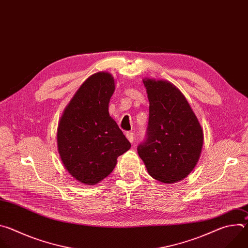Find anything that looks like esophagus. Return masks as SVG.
Returning <instances> with one entry per match:
<instances>
[{
	"mask_svg": "<svg viewBox=\"0 0 248 248\" xmlns=\"http://www.w3.org/2000/svg\"><path fill=\"white\" fill-rule=\"evenodd\" d=\"M125 136L128 139V141L130 143H133V140H134V134L132 131H126L125 132Z\"/></svg>",
	"mask_w": 248,
	"mask_h": 248,
	"instance_id": "esophagus-1",
	"label": "esophagus"
}]
</instances>
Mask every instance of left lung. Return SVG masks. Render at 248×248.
<instances>
[{"label":"left lung","mask_w":248,"mask_h":248,"mask_svg":"<svg viewBox=\"0 0 248 248\" xmlns=\"http://www.w3.org/2000/svg\"><path fill=\"white\" fill-rule=\"evenodd\" d=\"M149 100L146 138L137 147L148 173L164 184L184 180L196 166L203 130L184 94L167 80L143 79Z\"/></svg>","instance_id":"obj_1"}]
</instances>
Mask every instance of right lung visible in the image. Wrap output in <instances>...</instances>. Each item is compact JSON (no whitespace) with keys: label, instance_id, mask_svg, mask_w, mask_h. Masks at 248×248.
<instances>
[{"label":"right lung","instance_id":"obj_1","mask_svg":"<svg viewBox=\"0 0 248 248\" xmlns=\"http://www.w3.org/2000/svg\"><path fill=\"white\" fill-rule=\"evenodd\" d=\"M114 91L112 75L94 74L77 91L59 123L61 160L65 170L85 185H96L108 176L118 157L131 146L109 115Z\"/></svg>","mask_w":248,"mask_h":248}]
</instances>
